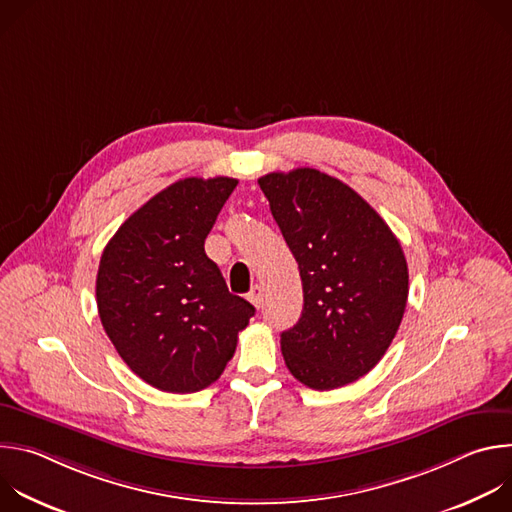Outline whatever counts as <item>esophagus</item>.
Here are the masks:
<instances>
[{
	"label": "esophagus",
	"instance_id": "1",
	"mask_svg": "<svg viewBox=\"0 0 512 512\" xmlns=\"http://www.w3.org/2000/svg\"><path fill=\"white\" fill-rule=\"evenodd\" d=\"M247 298H249V302L259 310V308L263 306V287H261V285H253L251 291L247 294Z\"/></svg>",
	"mask_w": 512,
	"mask_h": 512
}]
</instances>
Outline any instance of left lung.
<instances>
[{
    "label": "left lung",
    "instance_id": "obj_1",
    "mask_svg": "<svg viewBox=\"0 0 512 512\" xmlns=\"http://www.w3.org/2000/svg\"><path fill=\"white\" fill-rule=\"evenodd\" d=\"M294 253L304 310L281 332L289 373L316 391L367 375L391 346L409 294L401 243L350 186L314 168L259 178Z\"/></svg>",
    "mask_w": 512,
    "mask_h": 512
}]
</instances>
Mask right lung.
Wrapping results in <instances>:
<instances>
[{
	"mask_svg": "<svg viewBox=\"0 0 512 512\" xmlns=\"http://www.w3.org/2000/svg\"><path fill=\"white\" fill-rule=\"evenodd\" d=\"M237 184L227 176L174 182L135 210L101 255V324L127 367L160 391L212 385L255 316L204 253Z\"/></svg>",
	"mask_w": 512,
	"mask_h": 512,
	"instance_id": "right-lung-1",
	"label": "right lung"
}]
</instances>
